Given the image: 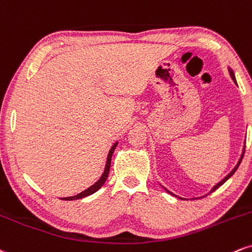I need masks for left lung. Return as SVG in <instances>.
<instances>
[{
	"mask_svg": "<svg viewBox=\"0 0 252 252\" xmlns=\"http://www.w3.org/2000/svg\"><path fill=\"white\" fill-rule=\"evenodd\" d=\"M229 73H230V76H231V79L233 80V82H235V84H236V85H237V81H236V78H235V74H233V70H232V69H231V68H230V67H229ZM244 151H245V145H244V146H243V152H242V155H241V158H239V160H238V162H237V165H236V166L232 168V171H231V172H230L229 174H227V176H225V177H224V178H223V179H221L220 183H217V184H216V185L214 186V188H212V189H211V191H210V193H211V192H214L215 190H217V189H218V188H220V186H221V185H223V184H224V183H225V182H226V180H227V179H229V178H230V177H231V176H232V174L236 172V170H237V168H238V166H239V164H241L242 159H243V156H244ZM162 188H164V186H162ZM164 190H166V192H168V193H170V194H172V196H176V194H174V193H172V192H171V191H168V190H167V189H165V188H164ZM176 197H178V196H176ZM178 198H180V199H184V198H182V197H178Z\"/></svg>",
	"mask_w": 252,
	"mask_h": 252,
	"instance_id": "obj_1",
	"label": "left lung"
}]
</instances>
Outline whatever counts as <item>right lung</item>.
Instances as JSON below:
<instances>
[{
  "label": "right lung",
  "instance_id": "obj_1",
  "mask_svg": "<svg viewBox=\"0 0 252 252\" xmlns=\"http://www.w3.org/2000/svg\"><path fill=\"white\" fill-rule=\"evenodd\" d=\"M118 145V141L115 144H113V146L111 147V150H109L108 152V156H107V160H106V166H105V170H103V173L101 174V177H100L99 180L97 182L94 183L93 185L90 186L88 189H86L85 191L80 192V193L76 194V196H72V197H64V198H61V199L63 200H75V199H81V198H85L87 196H91V194L95 193V192L99 190V189H101V186L105 184L106 179H107L108 177V173H109V168H111V160H112V156H113V152L115 150V147H117Z\"/></svg>",
  "mask_w": 252,
  "mask_h": 252
}]
</instances>
